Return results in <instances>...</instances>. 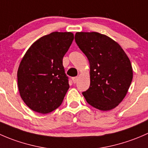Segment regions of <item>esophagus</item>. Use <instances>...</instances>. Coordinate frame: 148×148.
<instances>
[{
  "instance_id": "obj_1",
  "label": "esophagus",
  "mask_w": 148,
  "mask_h": 148,
  "mask_svg": "<svg viewBox=\"0 0 148 148\" xmlns=\"http://www.w3.org/2000/svg\"><path fill=\"white\" fill-rule=\"evenodd\" d=\"M78 78H79V77H72V79H72V82H73V83H74V84L77 83V80H78Z\"/></svg>"
}]
</instances>
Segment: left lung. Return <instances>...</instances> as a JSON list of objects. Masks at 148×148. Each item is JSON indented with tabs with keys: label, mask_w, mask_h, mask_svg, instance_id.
<instances>
[{
	"label": "left lung",
	"mask_w": 148,
	"mask_h": 148,
	"mask_svg": "<svg viewBox=\"0 0 148 148\" xmlns=\"http://www.w3.org/2000/svg\"><path fill=\"white\" fill-rule=\"evenodd\" d=\"M75 41L90 66V86L82 93L88 104L102 111L115 108L132 82L130 61L118 43L97 32H77Z\"/></svg>",
	"instance_id": "obj_1"
}]
</instances>
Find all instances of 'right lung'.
Segmentation results:
<instances>
[{
  "label": "right lung",
  "mask_w": 148,
  "mask_h": 148,
  "mask_svg": "<svg viewBox=\"0 0 148 148\" xmlns=\"http://www.w3.org/2000/svg\"><path fill=\"white\" fill-rule=\"evenodd\" d=\"M74 40L71 32H52L36 41L17 72L21 97L33 111L47 114L62 104L69 88L63 57Z\"/></svg>",
  "instance_id": "1"
}]
</instances>
